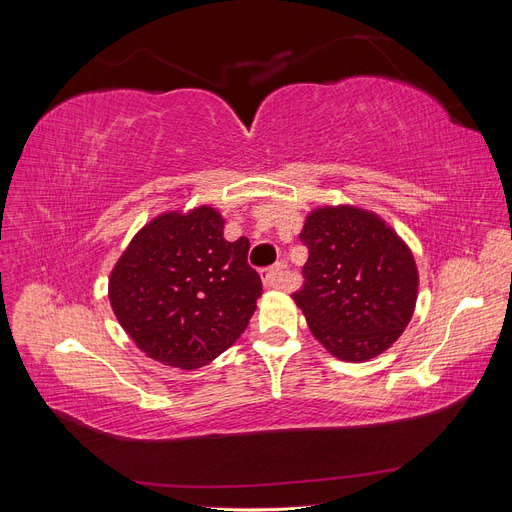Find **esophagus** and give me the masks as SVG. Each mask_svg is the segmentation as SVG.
<instances>
[{
	"instance_id": "esophagus-1",
	"label": "esophagus",
	"mask_w": 512,
	"mask_h": 512,
	"mask_svg": "<svg viewBox=\"0 0 512 512\" xmlns=\"http://www.w3.org/2000/svg\"><path fill=\"white\" fill-rule=\"evenodd\" d=\"M262 284H265L267 288H277L282 284V267H271L267 269L265 273H262Z\"/></svg>"
}]
</instances>
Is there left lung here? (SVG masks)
Returning a JSON list of instances; mask_svg holds the SVG:
<instances>
[{
    "mask_svg": "<svg viewBox=\"0 0 512 512\" xmlns=\"http://www.w3.org/2000/svg\"><path fill=\"white\" fill-rule=\"evenodd\" d=\"M299 239L305 284L292 294L307 327L333 356L363 363L389 350L414 314L416 262L380 215L354 205L316 207Z\"/></svg>",
    "mask_w": 512,
    "mask_h": 512,
    "instance_id": "1",
    "label": "left lung"
}]
</instances>
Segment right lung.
<instances>
[{
	"label": "right lung",
	"instance_id": "obj_1",
	"mask_svg": "<svg viewBox=\"0 0 512 512\" xmlns=\"http://www.w3.org/2000/svg\"><path fill=\"white\" fill-rule=\"evenodd\" d=\"M247 252L245 237L224 239V218L211 205L160 213L115 262L108 301L151 359L203 367L237 342L256 312L262 282Z\"/></svg>",
	"mask_w": 512,
	"mask_h": 512
}]
</instances>
